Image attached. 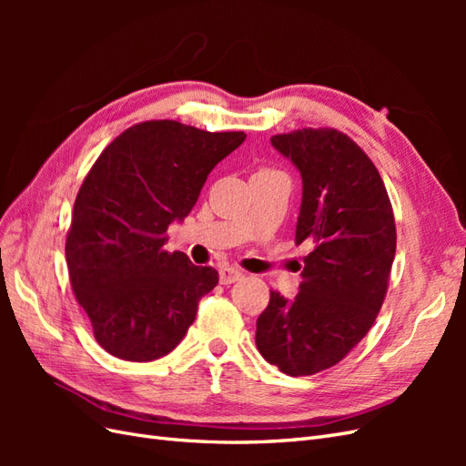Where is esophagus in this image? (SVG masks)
<instances>
[{
	"mask_svg": "<svg viewBox=\"0 0 466 466\" xmlns=\"http://www.w3.org/2000/svg\"><path fill=\"white\" fill-rule=\"evenodd\" d=\"M238 278H243V272L238 270V268H233V266H225L219 270V281L223 286L228 284H233V281H237Z\"/></svg>",
	"mask_w": 466,
	"mask_h": 466,
	"instance_id": "obj_1",
	"label": "esophagus"
}]
</instances>
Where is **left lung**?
I'll list each match as a JSON object with an SVG mask.
<instances>
[{"label":"left lung","instance_id":"1","mask_svg":"<svg viewBox=\"0 0 466 466\" xmlns=\"http://www.w3.org/2000/svg\"><path fill=\"white\" fill-rule=\"evenodd\" d=\"M270 142L301 173L295 245H311V252L295 299L270 291L257 320V348L281 373L315 375L342 361L373 327L397 228L383 178L354 139L334 128H303Z\"/></svg>","mask_w":466,"mask_h":466}]
</instances>
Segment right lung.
<instances>
[{"label":"right lung","instance_id":"obj_1","mask_svg":"<svg viewBox=\"0 0 466 466\" xmlns=\"http://www.w3.org/2000/svg\"><path fill=\"white\" fill-rule=\"evenodd\" d=\"M245 137L147 120L98 155L77 192L66 260L76 299L110 356L163 358L218 286L216 268L165 250L167 229L190 214L211 168Z\"/></svg>","mask_w":466,"mask_h":466}]
</instances>
